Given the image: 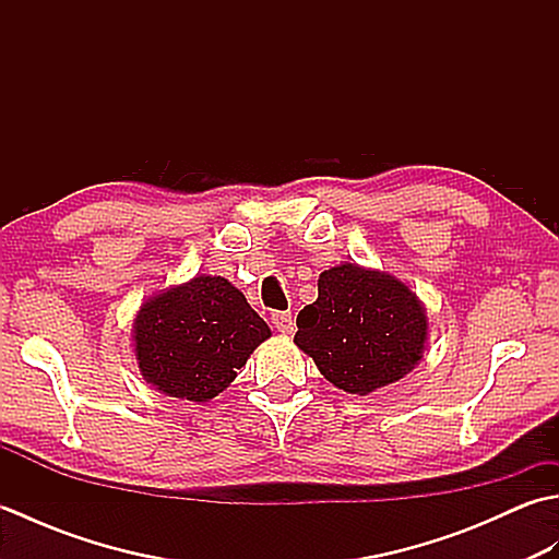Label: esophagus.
<instances>
[{"label": "esophagus", "instance_id": "obj_1", "mask_svg": "<svg viewBox=\"0 0 559 559\" xmlns=\"http://www.w3.org/2000/svg\"><path fill=\"white\" fill-rule=\"evenodd\" d=\"M271 324H273V329L281 331V334H293L295 331V319L290 312H273Z\"/></svg>", "mask_w": 559, "mask_h": 559}]
</instances>
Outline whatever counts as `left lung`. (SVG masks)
I'll use <instances>...</instances> for the list:
<instances>
[{
	"label": "left lung",
	"mask_w": 559,
	"mask_h": 559,
	"mask_svg": "<svg viewBox=\"0 0 559 559\" xmlns=\"http://www.w3.org/2000/svg\"><path fill=\"white\" fill-rule=\"evenodd\" d=\"M317 288L298 314L295 346L324 379L367 396L413 372L425 353L427 312L406 283L346 261L326 269Z\"/></svg>",
	"instance_id": "8db88e82"
}]
</instances>
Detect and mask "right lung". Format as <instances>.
Here are the masks:
<instances>
[{
	"mask_svg": "<svg viewBox=\"0 0 559 559\" xmlns=\"http://www.w3.org/2000/svg\"><path fill=\"white\" fill-rule=\"evenodd\" d=\"M269 336L245 295L228 278L206 273L153 293L132 326L141 377L165 396L194 403L228 389Z\"/></svg>",
	"mask_w": 559,
	"mask_h": 559,
	"instance_id": "obj_1",
	"label": "right lung"
}]
</instances>
